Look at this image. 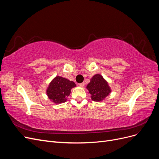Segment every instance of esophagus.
<instances>
[{"label": "esophagus", "instance_id": "obj_1", "mask_svg": "<svg viewBox=\"0 0 159 159\" xmlns=\"http://www.w3.org/2000/svg\"><path fill=\"white\" fill-rule=\"evenodd\" d=\"M84 85H85V83H84V82L79 84V86H80V87H84Z\"/></svg>", "mask_w": 159, "mask_h": 159}]
</instances>
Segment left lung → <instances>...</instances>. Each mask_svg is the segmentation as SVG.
Wrapping results in <instances>:
<instances>
[{"label": "left lung", "mask_w": 159, "mask_h": 159, "mask_svg": "<svg viewBox=\"0 0 159 159\" xmlns=\"http://www.w3.org/2000/svg\"><path fill=\"white\" fill-rule=\"evenodd\" d=\"M89 93L91 95V99L95 102H100L106 98L111 92L107 82L99 74L95 75L87 85Z\"/></svg>", "instance_id": "1"}]
</instances>
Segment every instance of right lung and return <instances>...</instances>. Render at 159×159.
Masks as SVG:
<instances>
[{"instance_id":"right-lung-1","label":"right lung","mask_w":159,"mask_h":159,"mask_svg":"<svg viewBox=\"0 0 159 159\" xmlns=\"http://www.w3.org/2000/svg\"><path fill=\"white\" fill-rule=\"evenodd\" d=\"M74 87H75L74 81H71L62 77L56 76L48 88L47 95L54 103H63L66 102V98L71 92V89Z\"/></svg>"}]
</instances>
